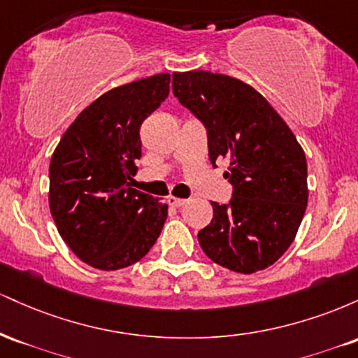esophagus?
<instances>
[{"instance_id":"esophagus-1","label":"esophagus","mask_w":358,"mask_h":358,"mask_svg":"<svg viewBox=\"0 0 358 358\" xmlns=\"http://www.w3.org/2000/svg\"><path fill=\"white\" fill-rule=\"evenodd\" d=\"M187 202V199H178V196H170V199H168V203H170L171 207H183Z\"/></svg>"}]
</instances>
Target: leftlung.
<instances>
[{"instance_id":"obj_1","label":"left lung","mask_w":358,"mask_h":358,"mask_svg":"<svg viewBox=\"0 0 358 358\" xmlns=\"http://www.w3.org/2000/svg\"><path fill=\"white\" fill-rule=\"evenodd\" d=\"M173 94L207 129L208 158L229 162V203L212 202L199 232L213 262L241 274L269 268L296 237L308 203L303 148L256 89L207 71L175 72Z\"/></svg>"}]
</instances>
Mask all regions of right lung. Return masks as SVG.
Returning <instances> with one entry per match:
<instances>
[{"label":"right lung","mask_w":358,"mask_h":358,"mask_svg":"<svg viewBox=\"0 0 358 358\" xmlns=\"http://www.w3.org/2000/svg\"><path fill=\"white\" fill-rule=\"evenodd\" d=\"M168 92L170 73L108 90L82 110L53 151L52 217L65 244L92 268H127L159 237L168 205L131 188V176L141 158L139 127Z\"/></svg>","instance_id":"1"}]
</instances>
